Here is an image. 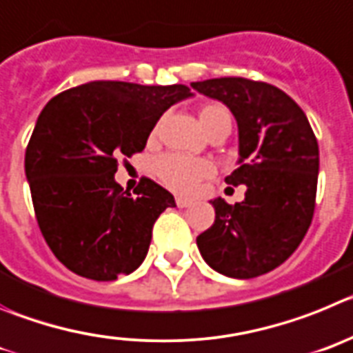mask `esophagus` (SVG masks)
<instances>
[{
  "label": "esophagus",
  "mask_w": 353,
  "mask_h": 353,
  "mask_svg": "<svg viewBox=\"0 0 353 353\" xmlns=\"http://www.w3.org/2000/svg\"><path fill=\"white\" fill-rule=\"evenodd\" d=\"M193 204L192 199H186V196H176V205L177 208H190Z\"/></svg>",
  "instance_id": "esophagus-1"
}]
</instances>
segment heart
<instances>
[{"label":"heart","mask_w":353,"mask_h":353,"mask_svg":"<svg viewBox=\"0 0 353 353\" xmlns=\"http://www.w3.org/2000/svg\"><path fill=\"white\" fill-rule=\"evenodd\" d=\"M227 112V109L220 105H208L200 110V121L205 130L212 125L216 117ZM214 165L204 158H190L184 154L167 153L161 154L154 161V174L158 179L167 186L179 193H188L196 184L205 177L212 176Z\"/></svg>","instance_id":"heart-1"}]
</instances>
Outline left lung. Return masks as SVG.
Instances as JSON below:
<instances>
[{
	"label": "left lung",
	"mask_w": 353,
	"mask_h": 353,
	"mask_svg": "<svg viewBox=\"0 0 353 353\" xmlns=\"http://www.w3.org/2000/svg\"><path fill=\"white\" fill-rule=\"evenodd\" d=\"M223 101L239 126L241 167L225 179L246 184L243 202L216 199L214 223L196 237L214 271L248 279L265 274L297 250L315 212L319 142L306 114L268 82L244 77L192 82Z\"/></svg>",
	"instance_id": "8db88e82"
}]
</instances>
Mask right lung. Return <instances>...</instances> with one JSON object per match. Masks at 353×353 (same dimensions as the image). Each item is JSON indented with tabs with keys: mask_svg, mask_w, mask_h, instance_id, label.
Here are the masks:
<instances>
[{
	"mask_svg": "<svg viewBox=\"0 0 353 353\" xmlns=\"http://www.w3.org/2000/svg\"><path fill=\"white\" fill-rule=\"evenodd\" d=\"M188 97L183 84L94 81L43 107L24 169L40 232L70 271L112 281L145 259L154 221L176 202L149 177L125 192L114 174L145 148L161 114Z\"/></svg>",
	"mask_w": 353,
	"mask_h": 353,
	"instance_id": "right-lung-1",
	"label": "right lung"
}]
</instances>
